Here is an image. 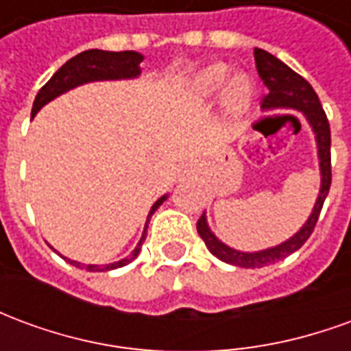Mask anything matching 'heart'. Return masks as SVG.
<instances>
[{
    "instance_id": "b5f03b06",
    "label": "heart",
    "mask_w": 351,
    "mask_h": 351,
    "mask_svg": "<svg viewBox=\"0 0 351 351\" xmlns=\"http://www.w3.org/2000/svg\"><path fill=\"white\" fill-rule=\"evenodd\" d=\"M231 69L226 64H213L201 69L193 77L191 82V93L195 99H210L213 95L220 92L225 86V82L230 80L228 86L223 92V105L228 108L229 114L239 116L248 108L254 97V84L246 75H235L231 77Z\"/></svg>"
}]
</instances>
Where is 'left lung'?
Returning a JSON list of instances; mask_svg holds the SVG:
<instances>
[{"label":"left lung","mask_w":351,"mask_h":351,"mask_svg":"<svg viewBox=\"0 0 351 351\" xmlns=\"http://www.w3.org/2000/svg\"><path fill=\"white\" fill-rule=\"evenodd\" d=\"M254 58H256L259 77L267 86V95H263L261 107L271 108V110L272 108L301 110L314 131L317 143V158H319V173H322V188L317 193L316 205L312 208L308 220L304 221V226L291 239H287L286 243L267 248V250L239 252L235 248H229L228 244L221 243L220 239L210 231L208 223H206L205 213H203V216L197 220V233L205 241L206 248L221 261L235 265V267H244V269H259L265 265L276 263L280 259L287 258L289 254L299 250L302 244L308 241V237L316 228L324 201L331 188V130H329V120L325 116L324 107L317 99V93L310 86L308 80L302 79L299 73H295L291 67H287L284 62H280L278 58L269 54L267 50L256 49Z\"/></svg>","instance_id":"8db88e82"}]
</instances>
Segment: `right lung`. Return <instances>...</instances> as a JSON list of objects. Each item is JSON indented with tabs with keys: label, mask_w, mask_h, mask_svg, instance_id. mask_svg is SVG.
Segmentation results:
<instances>
[{
	"label": "right lung",
	"mask_w": 351,
	"mask_h": 351,
	"mask_svg": "<svg viewBox=\"0 0 351 351\" xmlns=\"http://www.w3.org/2000/svg\"><path fill=\"white\" fill-rule=\"evenodd\" d=\"M141 62H143V54L138 52H133V50H123V52H108V50H84L80 52L75 58H71L69 62H65L60 69H58L52 79L45 84V86L39 90L37 97L34 101V108H32V118H34L39 110H41L49 101H52L58 95L69 92L73 88L80 86V84H86V82H93V80H118V79H135L141 75ZM167 199V195L160 197L150 208L148 213V218H146L145 231H143V237L141 241L135 246V250L131 252L128 258L120 259V261H114V263L108 265H84L79 263V261H71L67 259L69 263L75 265V267H80V269H86L90 272H105L112 271V269H118V267H123V265L131 263L133 259L137 258L138 252H141V246L145 243L146 239V229H148V221H150V216H152L158 206Z\"/></svg>",
	"instance_id": "obj_1"
}]
</instances>
